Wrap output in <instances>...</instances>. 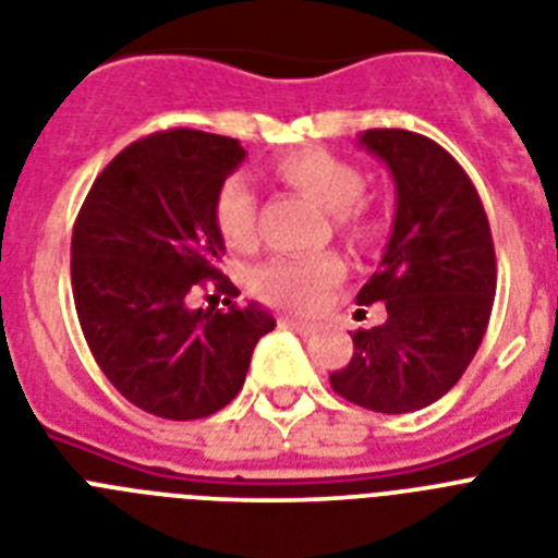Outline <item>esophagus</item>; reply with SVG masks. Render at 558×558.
Returning a JSON list of instances; mask_svg holds the SVG:
<instances>
[{"mask_svg": "<svg viewBox=\"0 0 558 558\" xmlns=\"http://www.w3.org/2000/svg\"><path fill=\"white\" fill-rule=\"evenodd\" d=\"M280 326H287V329H294V331H301V335H312V331L317 329L315 323H308V320H301V317H280Z\"/></svg>", "mask_w": 558, "mask_h": 558, "instance_id": "34e87169", "label": "esophagus"}]
</instances>
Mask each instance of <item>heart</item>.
<instances>
[{"label": "heart", "mask_w": 558, "mask_h": 558, "mask_svg": "<svg viewBox=\"0 0 558 558\" xmlns=\"http://www.w3.org/2000/svg\"><path fill=\"white\" fill-rule=\"evenodd\" d=\"M280 178L301 190L320 209L335 215L337 229L349 241H366L372 221L360 213V198L366 192V175L360 167L326 149H298L280 158ZM215 227L232 250H252L257 243V201L250 181L241 175L227 178L213 204ZM343 260L331 252L308 257H275L252 275V289L271 306L312 312L329 298L343 278Z\"/></svg>", "instance_id": "1"}]
</instances>
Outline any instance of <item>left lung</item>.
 Wrapping results in <instances>:
<instances>
[{"mask_svg": "<svg viewBox=\"0 0 558 558\" xmlns=\"http://www.w3.org/2000/svg\"><path fill=\"white\" fill-rule=\"evenodd\" d=\"M360 147L395 178L386 252L357 303L386 306V323L354 331L337 395L380 414H409L448 395L474 360L496 294L488 215L471 178L437 142L409 130H366Z\"/></svg>", "mask_w": 558, "mask_h": 558, "instance_id": "left-lung-1", "label": "left lung"}]
</instances>
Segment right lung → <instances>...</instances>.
Returning <instances> with one entry per match:
<instances>
[{"label": "right lung", "mask_w": 558, "mask_h": 558, "mask_svg": "<svg viewBox=\"0 0 558 558\" xmlns=\"http://www.w3.org/2000/svg\"><path fill=\"white\" fill-rule=\"evenodd\" d=\"M246 149L227 135L167 130L133 142L93 181L73 227V301L98 368L147 414L201 420L232 402L275 317L260 303L192 308L238 289L218 269V186Z\"/></svg>", "instance_id": "right-lung-1"}]
</instances>
